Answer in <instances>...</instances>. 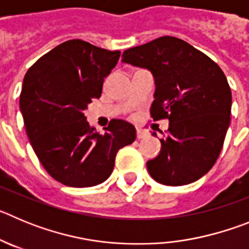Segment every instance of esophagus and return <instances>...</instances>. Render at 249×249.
I'll return each instance as SVG.
<instances>
[{"label": "esophagus", "mask_w": 249, "mask_h": 249, "mask_svg": "<svg viewBox=\"0 0 249 249\" xmlns=\"http://www.w3.org/2000/svg\"><path fill=\"white\" fill-rule=\"evenodd\" d=\"M148 136V132L144 131L142 128H137V138L138 140H142V138H146Z\"/></svg>", "instance_id": "obj_1"}]
</instances>
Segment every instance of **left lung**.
Segmentation results:
<instances>
[{"instance_id":"left-lung-1","label":"left lung","mask_w":249,"mask_h":249,"mask_svg":"<svg viewBox=\"0 0 249 249\" xmlns=\"http://www.w3.org/2000/svg\"><path fill=\"white\" fill-rule=\"evenodd\" d=\"M122 56L123 62L153 73L151 117L169 121L160 155L147 162L149 175L166 186L199 179L218 158L231 122L232 92L221 67L172 36L128 48Z\"/></svg>"}]
</instances>
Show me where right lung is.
<instances>
[{
    "mask_svg": "<svg viewBox=\"0 0 249 249\" xmlns=\"http://www.w3.org/2000/svg\"><path fill=\"white\" fill-rule=\"evenodd\" d=\"M120 51L70 39L28 68L19 107L35 153L48 175L70 187H92L111 176L117 152L136 140V128L112 120L105 133L94 131L85 111L100 98L105 77Z\"/></svg>",
    "mask_w": 249,
    "mask_h": 249,
    "instance_id": "obj_1",
    "label": "right lung"
}]
</instances>
